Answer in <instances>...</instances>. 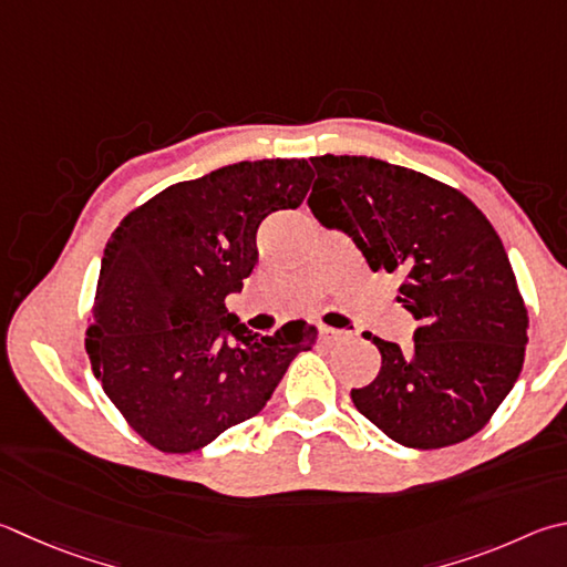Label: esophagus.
<instances>
[{
  "label": "esophagus",
  "mask_w": 567,
  "mask_h": 567,
  "mask_svg": "<svg viewBox=\"0 0 567 567\" xmlns=\"http://www.w3.org/2000/svg\"><path fill=\"white\" fill-rule=\"evenodd\" d=\"M319 332H322L324 339H339V337L349 334V332H344V329H334V327H327V324H319Z\"/></svg>",
  "instance_id": "34e87169"
}]
</instances>
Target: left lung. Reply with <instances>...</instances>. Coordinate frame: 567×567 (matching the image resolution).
I'll return each mask as SVG.
<instances>
[{
	"label": "left lung",
	"instance_id": "left-lung-1",
	"mask_svg": "<svg viewBox=\"0 0 567 567\" xmlns=\"http://www.w3.org/2000/svg\"><path fill=\"white\" fill-rule=\"evenodd\" d=\"M315 218L344 230L374 272L401 277L414 344L367 334L382 354L359 414L409 449H444L488 424L516 384L528 310L506 248L461 190L367 156H315Z\"/></svg>",
	"mask_w": 567,
	"mask_h": 567
}]
</instances>
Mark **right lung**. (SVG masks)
<instances>
[{"instance_id": "add662e5", "label": "right lung", "mask_w": 567, "mask_h": 567, "mask_svg": "<svg viewBox=\"0 0 567 567\" xmlns=\"http://www.w3.org/2000/svg\"><path fill=\"white\" fill-rule=\"evenodd\" d=\"M305 158L240 161L168 185L106 243L86 354L126 424L163 454H190L260 414L292 359L317 342L302 319L272 337L228 312L257 265L255 235L297 208Z\"/></svg>"}]
</instances>
